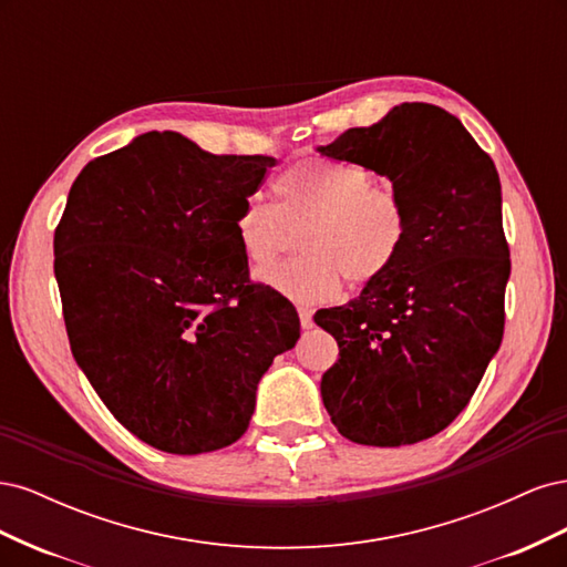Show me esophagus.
Instances as JSON below:
<instances>
[{
    "label": "esophagus",
    "instance_id": "34e87169",
    "mask_svg": "<svg viewBox=\"0 0 567 567\" xmlns=\"http://www.w3.org/2000/svg\"><path fill=\"white\" fill-rule=\"evenodd\" d=\"M298 317H300V326H302V329H312V326H315V321H312V310H307V307H300Z\"/></svg>",
    "mask_w": 567,
    "mask_h": 567
}]
</instances>
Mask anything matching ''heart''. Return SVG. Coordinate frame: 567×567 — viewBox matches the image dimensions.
<instances>
[{
	"label": "heart",
	"instance_id": "obj_1",
	"mask_svg": "<svg viewBox=\"0 0 567 567\" xmlns=\"http://www.w3.org/2000/svg\"><path fill=\"white\" fill-rule=\"evenodd\" d=\"M274 205L248 196L234 217L246 260L266 267L301 229L300 256L257 271V279L305 305L323 302L348 286L379 281L398 262L409 215L390 184H375L364 167L307 158L271 182Z\"/></svg>",
	"mask_w": 567,
	"mask_h": 567
}]
</instances>
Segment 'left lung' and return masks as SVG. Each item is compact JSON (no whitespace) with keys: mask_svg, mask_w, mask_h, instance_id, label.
Wrapping results in <instances>:
<instances>
[{"mask_svg":"<svg viewBox=\"0 0 567 567\" xmlns=\"http://www.w3.org/2000/svg\"><path fill=\"white\" fill-rule=\"evenodd\" d=\"M317 151L388 177L409 215L398 262L315 317L340 348L321 375L323 406L359 444L427 440L466 409L502 346L511 260L499 175L461 120L431 104L394 106Z\"/></svg>","mask_w":567,"mask_h":567,"instance_id":"obj_1","label":"left lung"}]
</instances>
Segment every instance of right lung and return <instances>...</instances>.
Returning <instances> with one entry per match:
<instances>
[{
	"label": "right lung",
	"mask_w": 567,
	"mask_h": 567,
	"mask_svg": "<svg viewBox=\"0 0 567 567\" xmlns=\"http://www.w3.org/2000/svg\"><path fill=\"white\" fill-rule=\"evenodd\" d=\"M269 156H215L146 132L84 165L54 234L68 340L111 414L167 454L248 431L274 357L300 338L277 290L250 284L234 234Z\"/></svg>",
	"instance_id": "1"
}]
</instances>
